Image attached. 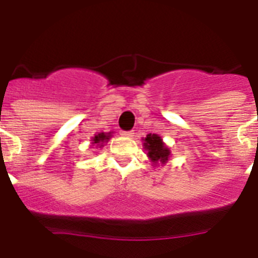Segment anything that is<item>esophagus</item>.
Segmentation results:
<instances>
[{
  "label": "esophagus",
  "instance_id": "34e87169",
  "mask_svg": "<svg viewBox=\"0 0 258 258\" xmlns=\"http://www.w3.org/2000/svg\"><path fill=\"white\" fill-rule=\"evenodd\" d=\"M133 132L132 131H129V132H121V136H124V137H133Z\"/></svg>",
  "mask_w": 258,
  "mask_h": 258
}]
</instances>
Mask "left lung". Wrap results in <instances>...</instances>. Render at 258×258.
I'll return each instance as SVG.
<instances>
[{
    "label": "left lung",
    "mask_w": 258,
    "mask_h": 258,
    "mask_svg": "<svg viewBox=\"0 0 258 258\" xmlns=\"http://www.w3.org/2000/svg\"><path fill=\"white\" fill-rule=\"evenodd\" d=\"M143 142H145L143 146L147 151V156L150 157L152 164L156 165L157 163L165 164L168 161V159L170 157V150L163 142L161 137H159L157 134H147Z\"/></svg>",
    "instance_id": "obj_1"
}]
</instances>
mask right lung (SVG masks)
I'll return each instance as SVG.
<instances>
[{"instance_id": "obj_1", "label": "right lung", "mask_w": 258, "mask_h": 258, "mask_svg": "<svg viewBox=\"0 0 258 258\" xmlns=\"http://www.w3.org/2000/svg\"><path fill=\"white\" fill-rule=\"evenodd\" d=\"M111 134L112 133H98L95 134L94 137L92 138L93 141V145H95L97 147H102L103 146V143L108 142V140L111 138Z\"/></svg>"}]
</instances>
